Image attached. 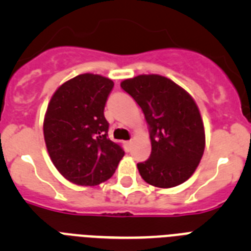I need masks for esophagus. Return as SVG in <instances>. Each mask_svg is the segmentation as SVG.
Wrapping results in <instances>:
<instances>
[{"label":"esophagus","mask_w":251,"mask_h":251,"mask_svg":"<svg viewBox=\"0 0 251 251\" xmlns=\"http://www.w3.org/2000/svg\"><path fill=\"white\" fill-rule=\"evenodd\" d=\"M132 145H133V141H132V139H130V141L126 142V147H127V148L132 147Z\"/></svg>","instance_id":"obj_1"}]
</instances>
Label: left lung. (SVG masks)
Returning <instances> with one entry per match:
<instances>
[{"instance_id":"8db88e82","label":"left lung","mask_w":251,"mask_h":251,"mask_svg":"<svg viewBox=\"0 0 251 251\" xmlns=\"http://www.w3.org/2000/svg\"><path fill=\"white\" fill-rule=\"evenodd\" d=\"M143 110L150 127L151 157L137 165L146 182L161 188L187 181L202 158L205 129L192 97L161 75H138L121 83Z\"/></svg>"}]
</instances>
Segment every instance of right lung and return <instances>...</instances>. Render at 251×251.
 <instances>
[{"mask_svg":"<svg viewBox=\"0 0 251 251\" xmlns=\"http://www.w3.org/2000/svg\"><path fill=\"white\" fill-rule=\"evenodd\" d=\"M114 83L97 74H81L57 88L44 119L51 161L68 181L95 186L109 179L124 156L108 138L104 106Z\"/></svg>","mask_w":251,"mask_h":251,"instance_id":"1","label":"right lung"}]
</instances>
